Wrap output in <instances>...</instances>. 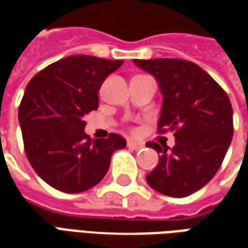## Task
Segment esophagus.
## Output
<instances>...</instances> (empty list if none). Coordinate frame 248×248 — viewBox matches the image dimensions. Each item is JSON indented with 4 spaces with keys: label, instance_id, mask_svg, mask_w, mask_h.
I'll return each mask as SVG.
<instances>
[{
    "label": "esophagus",
    "instance_id": "34e87169",
    "mask_svg": "<svg viewBox=\"0 0 248 248\" xmlns=\"http://www.w3.org/2000/svg\"><path fill=\"white\" fill-rule=\"evenodd\" d=\"M127 147L129 149H133V150H140L143 147V143H140V142H134V140H127Z\"/></svg>",
    "mask_w": 248,
    "mask_h": 248
}]
</instances>
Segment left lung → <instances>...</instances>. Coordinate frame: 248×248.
Returning a JSON list of instances; mask_svg holds the SVG:
<instances>
[{
	"instance_id": "obj_1",
	"label": "left lung",
	"mask_w": 248,
	"mask_h": 248,
	"mask_svg": "<svg viewBox=\"0 0 248 248\" xmlns=\"http://www.w3.org/2000/svg\"><path fill=\"white\" fill-rule=\"evenodd\" d=\"M155 78L161 90L159 131L175 130V146L146 143L159 153L146 175L155 191L188 197L217 174L232 140V108L222 87L197 63L175 58L133 60Z\"/></svg>"
}]
</instances>
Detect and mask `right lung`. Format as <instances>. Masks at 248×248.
<instances>
[{"label": "right lung", "mask_w": 248, "mask_h": 248, "mask_svg": "<svg viewBox=\"0 0 248 248\" xmlns=\"http://www.w3.org/2000/svg\"><path fill=\"white\" fill-rule=\"evenodd\" d=\"M124 61L70 56L35 74L18 108L25 153L47 185L69 194L86 191L106 175L114 151L126 140L110 134L92 140L83 117L98 108L103 81Z\"/></svg>", "instance_id": "1"}]
</instances>
